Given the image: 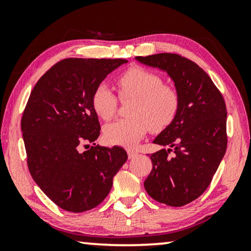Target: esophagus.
<instances>
[{
	"instance_id": "1",
	"label": "esophagus",
	"mask_w": 251,
	"mask_h": 251,
	"mask_svg": "<svg viewBox=\"0 0 251 251\" xmlns=\"http://www.w3.org/2000/svg\"><path fill=\"white\" fill-rule=\"evenodd\" d=\"M137 154H138V153H137L136 151L128 150V157H129V159H133V157L137 156Z\"/></svg>"
}]
</instances>
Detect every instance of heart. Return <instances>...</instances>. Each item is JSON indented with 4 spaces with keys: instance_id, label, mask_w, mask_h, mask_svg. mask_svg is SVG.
Wrapping results in <instances>:
<instances>
[{
    "instance_id": "obj_1",
    "label": "heart",
    "mask_w": 251,
    "mask_h": 251,
    "mask_svg": "<svg viewBox=\"0 0 251 251\" xmlns=\"http://www.w3.org/2000/svg\"><path fill=\"white\" fill-rule=\"evenodd\" d=\"M120 98L132 99L130 118L120 119L104 128V139L111 145L135 146L147 130L160 132L168 128L179 108V95L162 77L142 66H132L116 78ZM94 111L102 120H109L118 108V97L106 83L95 88L91 96Z\"/></svg>"
}]
</instances>
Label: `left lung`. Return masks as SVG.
I'll list each match as a JSON object with an SVG mask.
<instances>
[{
    "label": "left lung",
    "mask_w": 251,
    "mask_h": 251,
    "mask_svg": "<svg viewBox=\"0 0 251 251\" xmlns=\"http://www.w3.org/2000/svg\"><path fill=\"white\" fill-rule=\"evenodd\" d=\"M136 59L167 72L179 95L174 122L153 142L163 149L151 155L153 168L144 186L160 203L181 207L207 190L224 157L227 146L224 98L210 76L187 58L157 53Z\"/></svg>",
    "instance_id": "1"
}]
</instances>
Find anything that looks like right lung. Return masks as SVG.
I'll use <instances>...</instances> for the list:
<instances>
[{
    "instance_id": "obj_1",
    "label": "right lung",
    "mask_w": 251,
    "mask_h": 251,
    "mask_svg": "<svg viewBox=\"0 0 251 251\" xmlns=\"http://www.w3.org/2000/svg\"><path fill=\"white\" fill-rule=\"evenodd\" d=\"M126 59L66 58L33 88L22 118L27 166L33 179L58 207L83 212L111 191L113 177L128 159L122 147L94 143L100 133L91 105L95 88ZM93 146L81 152L80 145Z\"/></svg>"
}]
</instances>
